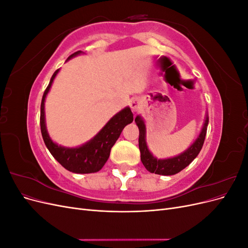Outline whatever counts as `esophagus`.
<instances>
[{
  "label": "esophagus",
  "instance_id": "esophagus-1",
  "mask_svg": "<svg viewBox=\"0 0 248 248\" xmlns=\"http://www.w3.org/2000/svg\"><path fill=\"white\" fill-rule=\"evenodd\" d=\"M130 108L133 111H139L140 108V102L139 99H134L131 101L130 103Z\"/></svg>",
  "mask_w": 248,
  "mask_h": 248
}]
</instances>
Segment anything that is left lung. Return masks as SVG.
Listing matches in <instances>:
<instances>
[{
	"instance_id": "1",
	"label": "left lung",
	"mask_w": 248,
	"mask_h": 248,
	"mask_svg": "<svg viewBox=\"0 0 248 248\" xmlns=\"http://www.w3.org/2000/svg\"><path fill=\"white\" fill-rule=\"evenodd\" d=\"M134 121H136L140 130L139 147L140 151V160L142 164H144V167L150 172H155L157 175L170 176L177 174V172L181 171L187 166H189L191 161L199 155L205 141L209 118L208 115H206L205 123L202 125V128L199 134L198 139L193 141V144L188 149L185 150L181 154L167 159H157L156 157H154L153 154L149 151L146 142V125L141 117L137 116V118L134 119Z\"/></svg>"
}]
</instances>
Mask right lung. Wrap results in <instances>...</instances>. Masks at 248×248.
Returning <instances> with one entry per match:
<instances>
[{
  "instance_id": "1",
  "label": "right lung",
  "mask_w": 248,
  "mask_h": 248,
  "mask_svg": "<svg viewBox=\"0 0 248 248\" xmlns=\"http://www.w3.org/2000/svg\"><path fill=\"white\" fill-rule=\"evenodd\" d=\"M82 51L78 50L68 57L67 61L71 58L80 55ZM60 69L56 70L49 80V84L43 93L40 108V128L44 144L47 147L50 154L55 159L69 171L77 174H90L96 172L102 169L108 161L110 149L115 145L119 139L124 127L133 121V114L131 109L127 107L120 110L118 114L112 117L109 121L104 125L103 128L96 136L87 141L86 144L77 148H66L59 146L51 140L46 125V114H44V102L46 95L49 92L52 81Z\"/></svg>"
}]
</instances>
